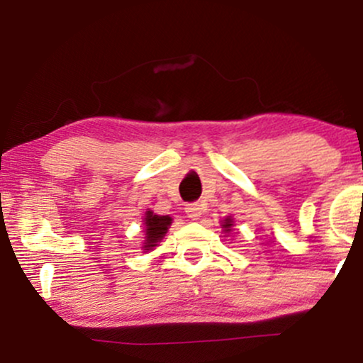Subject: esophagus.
<instances>
[{"mask_svg":"<svg viewBox=\"0 0 363 363\" xmlns=\"http://www.w3.org/2000/svg\"><path fill=\"white\" fill-rule=\"evenodd\" d=\"M186 214H187V217H191L192 220L199 219L201 214H202V207L199 204H187L186 206Z\"/></svg>","mask_w":363,"mask_h":363,"instance_id":"1","label":"esophagus"}]
</instances>
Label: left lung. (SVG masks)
Wrapping results in <instances>:
<instances>
[{
  "instance_id": "left-lung-1",
  "label": "left lung",
  "mask_w": 363,
  "mask_h": 363,
  "mask_svg": "<svg viewBox=\"0 0 363 363\" xmlns=\"http://www.w3.org/2000/svg\"><path fill=\"white\" fill-rule=\"evenodd\" d=\"M230 225H232V220H230V219H225V222H224V229H225V230H230V229H229Z\"/></svg>"
}]
</instances>
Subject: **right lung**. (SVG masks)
Here are the masks:
<instances>
[{"label":"right lung","instance_id":"obj_1","mask_svg":"<svg viewBox=\"0 0 363 363\" xmlns=\"http://www.w3.org/2000/svg\"><path fill=\"white\" fill-rule=\"evenodd\" d=\"M144 220H146V242H144L146 245H144V250H149L154 245H157L159 240L166 235L172 219L169 216H157L147 211Z\"/></svg>","mask_w":363,"mask_h":363}]
</instances>
